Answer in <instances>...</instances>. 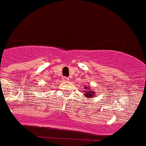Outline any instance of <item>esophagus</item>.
Listing matches in <instances>:
<instances>
[{"mask_svg":"<svg viewBox=\"0 0 146 146\" xmlns=\"http://www.w3.org/2000/svg\"><path fill=\"white\" fill-rule=\"evenodd\" d=\"M62 81H69V78H67V77H63L62 78Z\"/></svg>","mask_w":146,"mask_h":146,"instance_id":"obj_1","label":"esophagus"}]
</instances>
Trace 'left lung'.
<instances>
[{"instance_id":"1","label":"left lung","mask_w":146,"mask_h":146,"mask_svg":"<svg viewBox=\"0 0 146 146\" xmlns=\"http://www.w3.org/2000/svg\"><path fill=\"white\" fill-rule=\"evenodd\" d=\"M84 88H85V90H86V92H85V94H84V96L88 98H92L95 96V92L92 90H90V88L87 87L86 86H84Z\"/></svg>"}]
</instances>
